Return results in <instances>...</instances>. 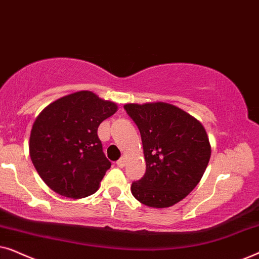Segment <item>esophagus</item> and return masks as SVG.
I'll list each match as a JSON object with an SVG mask.
<instances>
[{
	"label": "esophagus",
	"mask_w": 259,
	"mask_h": 259,
	"mask_svg": "<svg viewBox=\"0 0 259 259\" xmlns=\"http://www.w3.org/2000/svg\"><path fill=\"white\" fill-rule=\"evenodd\" d=\"M116 165H118L119 167H123V166L126 165V159L123 158V157H121L118 161H116Z\"/></svg>",
	"instance_id": "esophagus-1"
}]
</instances>
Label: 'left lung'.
I'll return each instance as SVG.
<instances>
[{
  "mask_svg": "<svg viewBox=\"0 0 259 259\" xmlns=\"http://www.w3.org/2000/svg\"><path fill=\"white\" fill-rule=\"evenodd\" d=\"M143 141L146 172L132 183L137 200L150 207H168L184 199L200 182L211 157L204 126L166 102L127 104Z\"/></svg>",
  "mask_w": 259,
  "mask_h": 259,
  "instance_id": "1",
  "label": "left lung"
}]
</instances>
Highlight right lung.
<instances>
[{
  "label": "right lung",
  "mask_w": 259,
  "mask_h": 259,
  "mask_svg": "<svg viewBox=\"0 0 259 259\" xmlns=\"http://www.w3.org/2000/svg\"><path fill=\"white\" fill-rule=\"evenodd\" d=\"M118 109L90 91L66 95L35 119L29 154L38 176L54 192L79 199L97 192L111 161L98 127Z\"/></svg>",
  "instance_id": "right-lung-1"
}]
</instances>
